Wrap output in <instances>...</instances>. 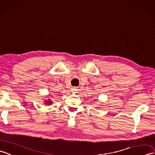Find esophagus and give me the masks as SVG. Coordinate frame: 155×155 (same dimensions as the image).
Masks as SVG:
<instances>
[{
    "mask_svg": "<svg viewBox=\"0 0 155 155\" xmlns=\"http://www.w3.org/2000/svg\"><path fill=\"white\" fill-rule=\"evenodd\" d=\"M77 88L75 87H73V88H72V91H73V92H77Z\"/></svg>",
    "mask_w": 155,
    "mask_h": 155,
    "instance_id": "esophagus-1",
    "label": "esophagus"
}]
</instances>
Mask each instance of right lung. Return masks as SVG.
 <instances>
[{
    "mask_svg": "<svg viewBox=\"0 0 155 155\" xmlns=\"http://www.w3.org/2000/svg\"><path fill=\"white\" fill-rule=\"evenodd\" d=\"M46 98H47V97H46ZM44 102V104H47V105H50V104H52V103H53L52 101L51 100V99H49V98L45 100V101Z\"/></svg>",
    "mask_w": 155,
    "mask_h": 155,
    "instance_id": "add662e5",
    "label": "right lung"
}]
</instances>
